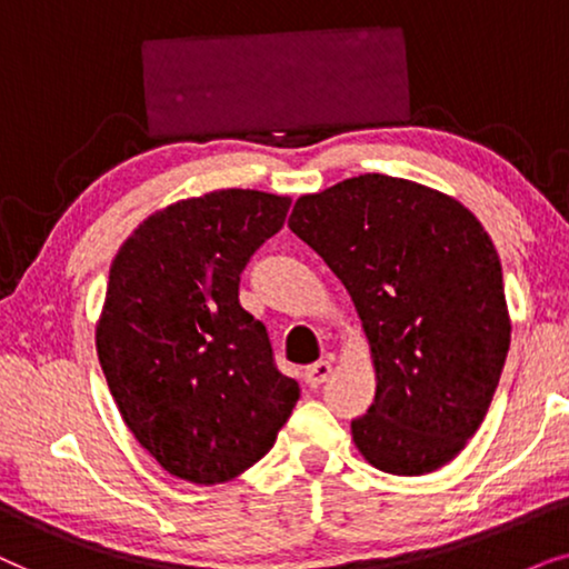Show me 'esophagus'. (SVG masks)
Instances as JSON below:
<instances>
[{
    "instance_id": "obj_1",
    "label": "esophagus",
    "mask_w": 569,
    "mask_h": 569,
    "mask_svg": "<svg viewBox=\"0 0 569 569\" xmlns=\"http://www.w3.org/2000/svg\"><path fill=\"white\" fill-rule=\"evenodd\" d=\"M332 375V361L330 359H320L315 363H309L307 372H305V380L309 388H320V385L328 380V377Z\"/></svg>"
}]
</instances>
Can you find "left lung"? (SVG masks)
I'll return each instance as SVG.
<instances>
[{
    "instance_id": "left-lung-1",
    "label": "left lung",
    "mask_w": 569,
    "mask_h": 569,
    "mask_svg": "<svg viewBox=\"0 0 569 569\" xmlns=\"http://www.w3.org/2000/svg\"><path fill=\"white\" fill-rule=\"evenodd\" d=\"M289 229L351 293L375 359L356 448L398 476L450 463L481 427L510 348L502 264L452 197L363 173L299 197Z\"/></svg>"
}]
</instances>
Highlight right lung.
<instances>
[{"label": "right lung", "mask_w": 569, "mask_h": 569, "mask_svg": "<svg viewBox=\"0 0 569 569\" xmlns=\"http://www.w3.org/2000/svg\"><path fill=\"white\" fill-rule=\"evenodd\" d=\"M291 200L218 189L146 218L109 270L96 351L121 419L163 471L223 483L276 445L299 400L239 305L249 257Z\"/></svg>", "instance_id": "1"}]
</instances>
